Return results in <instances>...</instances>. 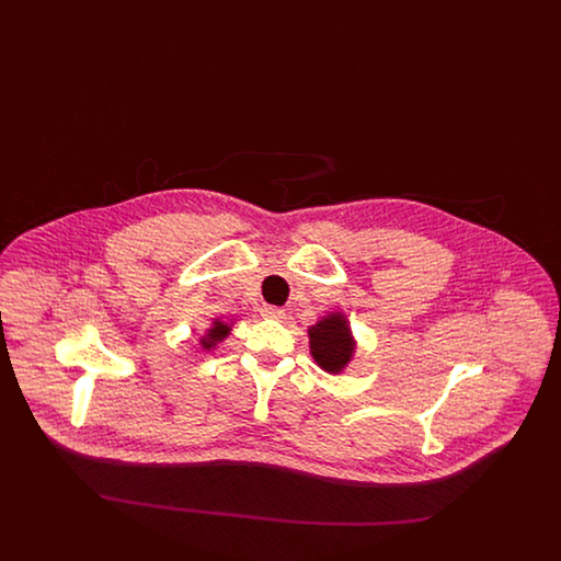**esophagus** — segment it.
I'll use <instances>...</instances> for the list:
<instances>
[{"mask_svg":"<svg viewBox=\"0 0 561 561\" xmlns=\"http://www.w3.org/2000/svg\"><path fill=\"white\" fill-rule=\"evenodd\" d=\"M263 316L268 318V320H284L286 318V311L284 309H279V307H263Z\"/></svg>","mask_w":561,"mask_h":561,"instance_id":"34e87169","label":"esophagus"}]
</instances>
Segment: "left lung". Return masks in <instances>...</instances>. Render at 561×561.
<instances>
[{"label":"left lung","instance_id":"1","mask_svg":"<svg viewBox=\"0 0 561 561\" xmlns=\"http://www.w3.org/2000/svg\"><path fill=\"white\" fill-rule=\"evenodd\" d=\"M309 347L316 364L323 373L343 374L347 370L357 341L351 332V323L343 311H330L309 325Z\"/></svg>","mask_w":561,"mask_h":561}]
</instances>
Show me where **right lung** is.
<instances>
[{
	"label": "right lung",
	"instance_id": "add662e5",
	"mask_svg": "<svg viewBox=\"0 0 561 561\" xmlns=\"http://www.w3.org/2000/svg\"><path fill=\"white\" fill-rule=\"evenodd\" d=\"M233 323L236 321H227L222 320V318H213L210 321V328H206V332L202 334V339H199V345L204 351H214V348L218 347L229 334H231V328H233Z\"/></svg>",
	"mask_w": 561,
	"mask_h": 561
}]
</instances>
